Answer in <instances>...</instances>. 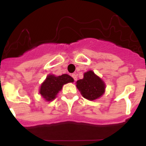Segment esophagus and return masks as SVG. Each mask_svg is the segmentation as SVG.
I'll return each instance as SVG.
<instances>
[{
  "label": "esophagus",
  "instance_id": "1",
  "mask_svg": "<svg viewBox=\"0 0 146 146\" xmlns=\"http://www.w3.org/2000/svg\"><path fill=\"white\" fill-rule=\"evenodd\" d=\"M72 77H73V78H74V81H77V75H76V74H72Z\"/></svg>",
  "mask_w": 146,
  "mask_h": 146
}]
</instances>
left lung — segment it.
<instances>
[{
    "mask_svg": "<svg viewBox=\"0 0 146 146\" xmlns=\"http://www.w3.org/2000/svg\"><path fill=\"white\" fill-rule=\"evenodd\" d=\"M76 86L82 96L90 101L101 97L106 88L104 81L92 70L85 72L83 78L76 82Z\"/></svg>",
    "mask_w": 146,
    "mask_h": 146,
    "instance_id": "left-lung-1",
    "label": "left lung"
}]
</instances>
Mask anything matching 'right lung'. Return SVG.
<instances>
[{
  "label": "right lung",
  "mask_w": 146,
  "mask_h": 146,
  "mask_svg": "<svg viewBox=\"0 0 146 146\" xmlns=\"http://www.w3.org/2000/svg\"><path fill=\"white\" fill-rule=\"evenodd\" d=\"M74 79L69 74H64L60 76L48 74L39 88V94L47 102H51L57 97L61 91L63 86L69 82H73Z\"/></svg>",
  "instance_id": "1"
}]
</instances>
